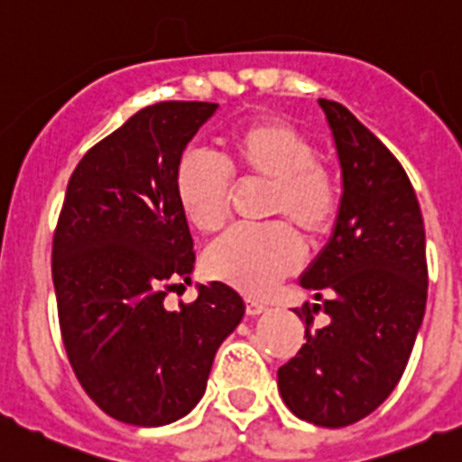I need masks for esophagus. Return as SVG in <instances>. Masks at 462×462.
<instances>
[{
  "mask_svg": "<svg viewBox=\"0 0 462 462\" xmlns=\"http://www.w3.org/2000/svg\"><path fill=\"white\" fill-rule=\"evenodd\" d=\"M266 305L264 303H260V300H255V299H245V312L251 314V317H257V314H262V312H266Z\"/></svg>",
  "mask_w": 462,
  "mask_h": 462,
  "instance_id": "34e87169",
  "label": "esophagus"
}]
</instances>
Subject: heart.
<instances>
[{"label": "heart", "mask_w": 462, "mask_h": 462, "mask_svg": "<svg viewBox=\"0 0 462 462\" xmlns=\"http://www.w3.org/2000/svg\"><path fill=\"white\" fill-rule=\"evenodd\" d=\"M314 145L280 120L235 127L226 139V166L200 152H187L175 171V198L184 218L202 235L221 230L230 209V175L241 182L269 184V217L291 221L308 236L330 230L337 214V182L321 166ZM303 260L296 232L284 223L248 230L236 227L211 245L205 269L211 278L244 294L264 296Z\"/></svg>", "instance_id": "obj_1"}]
</instances>
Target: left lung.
I'll list each match as a JSON object with an SVG mask.
<instances>
[{"instance_id": "1", "label": "left lung", "mask_w": 462, "mask_h": 462, "mask_svg": "<svg viewBox=\"0 0 462 462\" xmlns=\"http://www.w3.org/2000/svg\"><path fill=\"white\" fill-rule=\"evenodd\" d=\"M333 132L342 200L333 235L300 275L314 303L296 310L305 344L278 390L310 424L342 429L376 411L403 376L426 310V235L415 189L394 154L346 106L319 100ZM319 309L331 321L311 328Z\"/></svg>"}]
</instances>
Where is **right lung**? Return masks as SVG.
Wrapping results in <instances>:
<instances>
[{
    "instance_id": "1",
    "label": "right lung",
    "mask_w": 462,
    "mask_h": 462,
    "mask_svg": "<svg viewBox=\"0 0 462 462\" xmlns=\"http://www.w3.org/2000/svg\"><path fill=\"white\" fill-rule=\"evenodd\" d=\"M217 109L145 106L93 145L68 182L51 245L63 344L86 394L125 424L189 415L218 346L244 319V299L223 282L198 284V299L178 312L163 305L196 264L175 171Z\"/></svg>"
}]
</instances>
